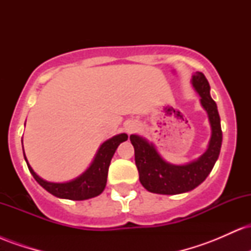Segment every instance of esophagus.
<instances>
[{"mask_svg": "<svg viewBox=\"0 0 251 251\" xmlns=\"http://www.w3.org/2000/svg\"><path fill=\"white\" fill-rule=\"evenodd\" d=\"M138 124L134 123V122H128L127 124L125 125V131L127 132V133H132V132H134L135 129L138 128Z\"/></svg>", "mask_w": 251, "mask_h": 251, "instance_id": "esophagus-1", "label": "esophagus"}]
</instances>
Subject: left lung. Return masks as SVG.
Here are the masks:
<instances>
[{"mask_svg":"<svg viewBox=\"0 0 251 251\" xmlns=\"http://www.w3.org/2000/svg\"><path fill=\"white\" fill-rule=\"evenodd\" d=\"M192 86L201 97V105L208 113L211 138L208 150L194 162L185 165L170 164L160 157L152 143L137 134L129 135L134 148V160L139 172V180L148 191L159 195H178L197 188L205 180L216 160L222 146L221 118L217 105L210 96V85L205 75L196 72L192 75Z\"/></svg>","mask_w":251,"mask_h":251,"instance_id":"8db88e82","label":"left lung"}]
</instances>
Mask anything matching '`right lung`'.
Masks as SVG:
<instances>
[{"instance_id":"add662e5","label":"right lung","mask_w":251,"mask_h":251,"mask_svg":"<svg viewBox=\"0 0 251 251\" xmlns=\"http://www.w3.org/2000/svg\"><path fill=\"white\" fill-rule=\"evenodd\" d=\"M127 134L122 133L114 135L111 139L102 143L101 146L98 150L91 166L82 175L76 177L75 179L66 181V183H51V181L42 179L31 169L27 158H25V151L24 154L30 174L33 175L37 183L43 189L47 190L50 194L55 196V197L65 198V200L85 201L88 200V198L97 197L103 191L106 186V181H107L108 168L112 157H113L114 152H116L118 146L120 145V143L127 140Z\"/></svg>"}]
</instances>
